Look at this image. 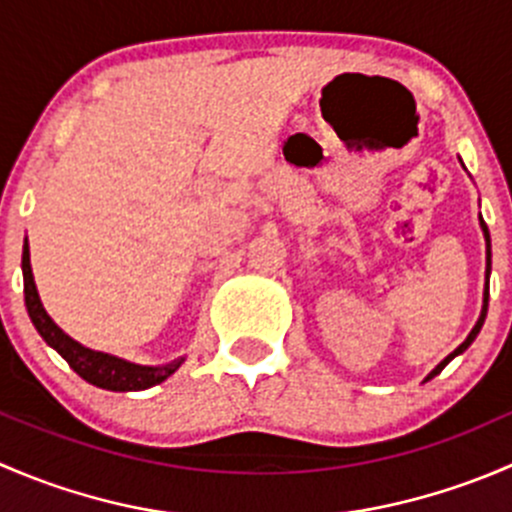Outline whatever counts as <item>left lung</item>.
<instances>
[{
	"label": "left lung",
	"mask_w": 512,
	"mask_h": 512,
	"mask_svg": "<svg viewBox=\"0 0 512 512\" xmlns=\"http://www.w3.org/2000/svg\"><path fill=\"white\" fill-rule=\"evenodd\" d=\"M480 230H483V237H485V287H483V309H480V317H478L476 327H473V329H471V334H468V337H466V342H463L461 347H458V349H453V352L448 354L446 359H443L441 364H438L436 369H433L431 374H428L426 379H423V381H431L433 376H436V374H441V371H443V366H446L448 361H451V359H456L458 354H463V352H466V349L471 347V344H473V339L478 337L480 327H483V322H485V314H488V282H490V232H488V225L483 223V218H480Z\"/></svg>",
	"instance_id": "obj_1"
}]
</instances>
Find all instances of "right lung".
<instances>
[{
  "label": "right lung",
  "instance_id": "obj_1",
  "mask_svg": "<svg viewBox=\"0 0 512 512\" xmlns=\"http://www.w3.org/2000/svg\"><path fill=\"white\" fill-rule=\"evenodd\" d=\"M22 272H24V302H27V312L32 317V324L36 332L41 334L46 344L51 349H56L66 359V364L76 371L84 381L98 386V389L106 391H143L151 389V386L160 384V381L168 379L170 374L180 369V364L185 361V356L180 359L168 361V364L160 366H148V364H136V361L121 359V356H113L106 352H96V349L84 347L76 339H71L54 319L46 314L44 304H41L39 292H36L34 275H32V262H29V245L24 240V252H22Z\"/></svg>",
  "mask_w": 512,
  "mask_h": 512
}]
</instances>
